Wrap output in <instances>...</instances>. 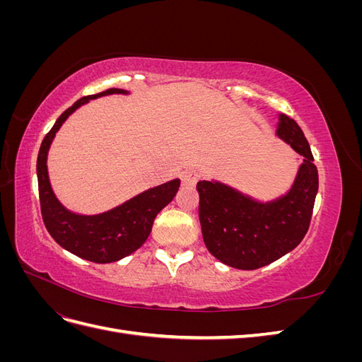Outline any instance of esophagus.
I'll return each instance as SVG.
<instances>
[{
    "mask_svg": "<svg viewBox=\"0 0 362 362\" xmlns=\"http://www.w3.org/2000/svg\"><path fill=\"white\" fill-rule=\"evenodd\" d=\"M181 181H182V185H194L199 181V173L196 170H185L181 175Z\"/></svg>",
    "mask_w": 362,
    "mask_h": 362,
    "instance_id": "esophagus-1",
    "label": "esophagus"
}]
</instances>
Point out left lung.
<instances>
[{
  "mask_svg": "<svg viewBox=\"0 0 362 362\" xmlns=\"http://www.w3.org/2000/svg\"><path fill=\"white\" fill-rule=\"evenodd\" d=\"M278 136L303 157L288 194L259 204L221 182L199 181V222L210 254L225 264L254 270L276 261L298 246L313 217L319 173L303 131L281 115Z\"/></svg>",
  "mask_w": 362,
  "mask_h": 362,
  "instance_id": "obj_1",
  "label": "left lung"
}]
</instances>
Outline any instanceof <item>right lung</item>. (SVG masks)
<instances>
[{
    "label": "right lung",
    "instance_id": "1",
    "mask_svg": "<svg viewBox=\"0 0 362 362\" xmlns=\"http://www.w3.org/2000/svg\"><path fill=\"white\" fill-rule=\"evenodd\" d=\"M110 93L127 92L107 89L101 93L84 96L64 110L43 139L37 156V185L43 223L62 247L93 262H113L137 250L146 242L156 216L175 198L180 187V180L169 181L100 216L74 214L64 210L56 199L47 170V154L54 136L75 108L89 100Z\"/></svg>",
    "mask_w": 362,
    "mask_h": 362
}]
</instances>
